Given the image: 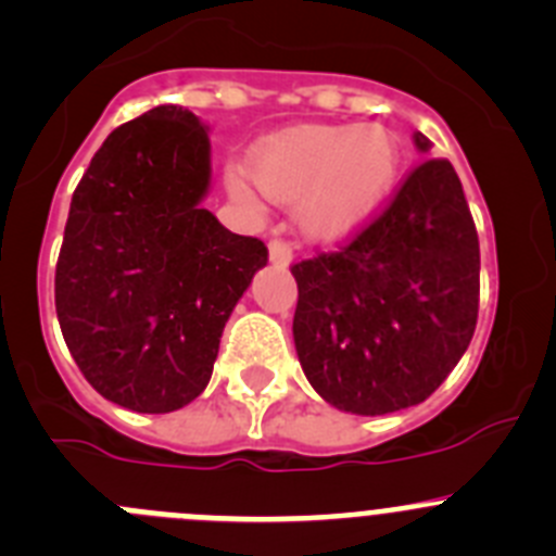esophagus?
<instances>
[{
    "label": "esophagus",
    "mask_w": 556,
    "mask_h": 556,
    "mask_svg": "<svg viewBox=\"0 0 556 556\" xmlns=\"http://www.w3.org/2000/svg\"><path fill=\"white\" fill-rule=\"evenodd\" d=\"M268 261H271L274 266H290V261H293V249H290V243L282 241V238H271V241H268Z\"/></svg>",
    "instance_id": "34e87169"
}]
</instances>
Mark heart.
I'll use <instances>...</instances> for the list:
<instances>
[{"mask_svg":"<svg viewBox=\"0 0 556 556\" xmlns=\"http://www.w3.org/2000/svg\"><path fill=\"white\" fill-rule=\"evenodd\" d=\"M403 169V150L389 128L307 123L254 144L249 173L227 167L230 194L254 202H295V219L313 241L354 236L387 205Z\"/></svg>","mask_w":556,"mask_h":556,"instance_id":"b5f03b06","label":"heart"}]
</instances>
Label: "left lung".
Wrapping results in <instances>:
<instances>
[{
	"instance_id": "obj_1",
	"label": "left lung",
	"mask_w": 556,
	"mask_h": 556,
	"mask_svg": "<svg viewBox=\"0 0 556 556\" xmlns=\"http://www.w3.org/2000/svg\"><path fill=\"white\" fill-rule=\"evenodd\" d=\"M414 144L430 150L419 131ZM290 271L295 354L326 403L362 417L422 403L469 349L480 304V241L453 164L425 159L354 241Z\"/></svg>"
}]
</instances>
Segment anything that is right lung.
Instances as JSON below:
<instances>
[{
    "mask_svg": "<svg viewBox=\"0 0 556 556\" xmlns=\"http://www.w3.org/2000/svg\"><path fill=\"white\" fill-rule=\"evenodd\" d=\"M211 139L184 106L123 123L71 200L54 277L62 337L98 395L178 412L211 381L232 307L268 263L200 205Z\"/></svg>",
    "mask_w": 556,
    "mask_h": 556,
    "instance_id": "1",
    "label": "right lung"
}]
</instances>
